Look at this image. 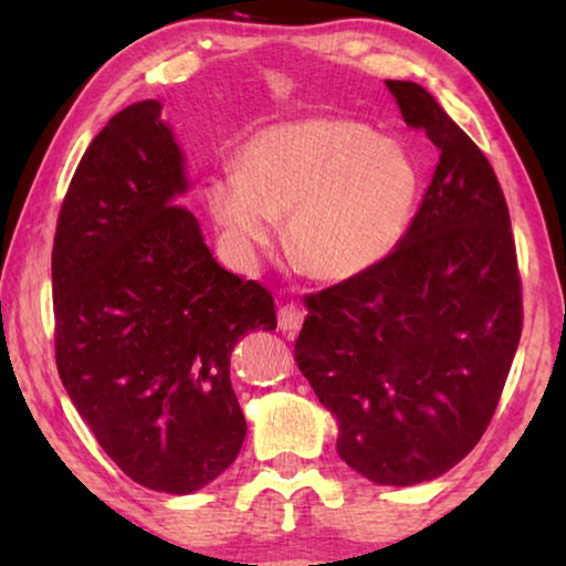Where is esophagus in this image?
<instances>
[{"instance_id":"esophagus-1","label":"esophagus","mask_w":566,"mask_h":566,"mask_svg":"<svg viewBox=\"0 0 566 566\" xmlns=\"http://www.w3.org/2000/svg\"><path fill=\"white\" fill-rule=\"evenodd\" d=\"M304 322V310L300 304H284L280 310V329L282 332H300Z\"/></svg>"}]
</instances>
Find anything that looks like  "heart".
<instances>
[{
    "label": "heart",
    "instance_id": "obj_1",
    "mask_svg": "<svg viewBox=\"0 0 566 566\" xmlns=\"http://www.w3.org/2000/svg\"><path fill=\"white\" fill-rule=\"evenodd\" d=\"M421 197L409 149L357 122L306 119L254 134L237 171L217 175L207 207L227 244L252 256L286 217L296 266L324 282L377 270L405 242Z\"/></svg>",
    "mask_w": 566,
    "mask_h": 566
}]
</instances>
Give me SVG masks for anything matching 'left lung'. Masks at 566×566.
Listing matches in <instances>:
<instances>
[{
	"label": "left lung",
	"instance_id": "1",
	"mask_svg": "<svg viewBox=\"0 0 566 566\" xmlns=\"http://www.w3.org/2000/svg\"><path fill=\"white\" fill-rule=\"evenodd\" d=\"M439 149L405 242L306 294L294 359L339 421L337 452L377 484L429 482L472 452L522 337V276L490 159L415 82L387 80Z\"/></svg>",
	"mask_w": 566,
	"mask_h": 566
}]
</instances>
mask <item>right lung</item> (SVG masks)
Segmentation results:
<instances>
[{
  "label": "right lung",
  "instance_id": "right-lung-1",
  "mask_svg": "<svg viewBox=\"0 0 566 566\" xmlns=\"http://www.w3.org/2000/svg\"><path fill=\"white\" fill-rule=\"evenodd\" d=\"M137 102L76 167L52 249L54 357L72 405L124 474L189 494L242 449L234 344L276 329L272 292L222 270L179 202L185 159Z\"/></svg>",
  "mask_w": 566,
  "mask_h": 566
}]
</instances>
